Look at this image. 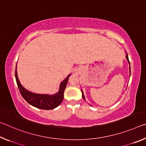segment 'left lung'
I'll list each match as a JSON object with an SVG mask.
<instances>
[{"label": "left lung", "mask_w": 146, "mask_h": 146, "mask_svg": "<svg viewBox=\"0 0 146 146\" xmlns=\"http://www.w3.org/2000/svg\"><path fill=\"white\" fill-rule=\"evenodd\" d=\"M125 54H126V55H125V58H126V59H127V62H128V63H129V75H131V69H130V62H129V58H128V55L126 53V52H125ZM81 91H82V98H83V99H84V100H86L85 99V97H84V92H83V91L82 90H81Z\"/></svg>", "instance_id": "obj_1"}]
</instances>
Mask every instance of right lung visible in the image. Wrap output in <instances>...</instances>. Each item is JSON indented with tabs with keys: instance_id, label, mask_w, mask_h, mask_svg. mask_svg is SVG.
<instances>
[{
	"instance_id": "add662e5",
	"label": "right lung",
	"mask_w": 146,
	"mask_h": 146,
	"mask_svg": "<svg viewBox=\"0 0 146 146\" xmlns=\"http://www.w3.org/2000/svg\"><path fill=\"white\" fill-rule=\"evenodd\" d=\"M17 66L15 68V78L17 86L19 89L20 93L23 97L29 104L36 108L41 110H53L60 104L64 98V93L68 82L69 77L71 76L70 74L67 77L62 80L60 84L59 90L54 95H47V94L35 93L24 88L20 82L17 71Z\"/></svg>"
}]
</instances>
